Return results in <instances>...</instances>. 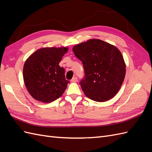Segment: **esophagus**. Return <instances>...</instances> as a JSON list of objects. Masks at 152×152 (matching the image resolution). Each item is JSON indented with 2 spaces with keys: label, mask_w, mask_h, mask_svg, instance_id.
I'll return each instance as SVG.
<instances>
[{
  "label": "esophagus",
  "mask_w": 152,
  "mask_h": 152,
  "mask_svg": "<svg viewBox=\"0 0 152 152\" xmlns=\"http://www.w3.org/2000/svg\"><path fill=\"white\" fill-rule=\"evenodd\" d=\"M77 81V77H73L72 79V80H71V82H76Z\"/></svg>",
  "instance_id": "obj_1"
}]
</instances>
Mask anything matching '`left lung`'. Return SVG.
Here are the masks:
<instances>
[{"instance_id": "1", "label": "left lung", "mask_w": 152, "mask_h": 152, "mask_svg": "<svg viewBox=\"0 0 152 152\" xmlns=\"http://www.w3.org/2000/svg\"><path fill=\"white\" fill-rule=\"evenodd\" d=\"M82 61L85 76L80 84L85 95L98 102L114 97L126 75L122 54L115 46L99 39H90L73 48Z\"/></svg>"}]
</instances>
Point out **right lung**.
I'll return each mask as SVG.
<instances>
[{"label":"right lung","instance_id":"obj_1","mask_svg":"<svg viewBox=\"0 0 152 152\" xmlns=\"http://www.w3.org/2000/svg\"><path fill=\"white\" fill-rule=\"evenodd\" d=\"M67 48H44L37 50L26 59L23 79L26 89L35 99L50 103L62 96L70 82L65 69L59 63Z\"/></svg>","mask_w":152,"mask_h":152}]
</instances>
